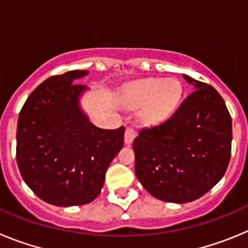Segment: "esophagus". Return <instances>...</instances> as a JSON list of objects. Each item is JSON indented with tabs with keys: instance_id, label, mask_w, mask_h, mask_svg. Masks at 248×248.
I'll return each mask as SVG.
<instances>
[{
	"instance_id": "1",
	"label": "esophagus",
	"mask_w": 248,
	"mask_h": 248,
	"mask_svg": "<svg viewBox=\"0 0 248 248\" xmlns=\"http://www.w3.org/2000/svg\"><path fill=\"white\" fill-rule=\"evenodd\" d=\"M135 131L134 129L131 128H126L125 129V134H124V141H125L126 145H130L131 143H133V140H134L135 138Z\"/></svg>"
}]
</instances>
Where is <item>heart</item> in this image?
<instances>
[{"label":"heart","mask_w":248,"mask_h":248,"mask_svg":"<svg viewBox=\"0 0 248 248\" xmlns=\"http://www.w3.org/2000/svg\"><path fill=\"white\" fill-rule=\"evenodd\" d=\"M183 85L176 78H144L126 85L124 100L130 108H139L144 124L154 125L170 118L180 104Z\"/></svg>","instance_id":"b5f03b06"}]
</instances>
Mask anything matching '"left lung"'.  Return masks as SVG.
<instances>
[{
    "label": "left lung",
    "instance_id": "8db88e82",
    "mask_svg": "<svg viewBox=\"0 0 248 248\" xmlns=\"http://www.w3.org/2000/svg\"><path fill=\"white\" fill-rule=\"evenodd\" d=\"M192 91L166 122L144 128L134 139L135 174L159 200L185 203L201 198L226 172L232 122L212 85L183 74Z\"/></svg>",
    "mask_w": 248,
    "mask_h": 248
}]
</instances>
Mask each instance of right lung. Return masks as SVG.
<instances>
[{
    "mask_svg": "<svg viewBox=\"0 0 248 248\" xmlns=\"http://www.w3.org/2000/svg\"><path fill=\"white\" fill-rule=\"evenodd\" d=\"M87 71L52 76L30 94L17 123L16 159L30 189L57 206L89 203L124 144V126H94L79 108Z\"/></svg>",
    "mask_w": 248,
    "mask_h": 248,
    "instance_id": "add662e5",
    "label": "right lung"
}]
</instances>
